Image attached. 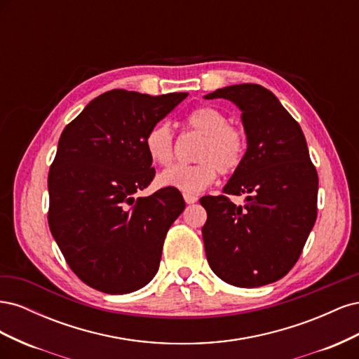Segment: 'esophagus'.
Instances as JSON below:
<instances>
[{
  "label": "esophagus",
  "instance_id": "obj_1",
  "mask_svg": "<svg viewBox=\"0 0 359 359\" xmlns=\"http://www.w3.org/2000/svg\"><path fill=\"white\" fill-rule=\"evenodd\" d=\"M182 196H184V201H186V203H189V205L198 201V196H194V194H190V193H184Z\"/></svg>",
  "mask_w": 359,
  "mask_h": 359
}]
</instances>
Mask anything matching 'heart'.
<instances>
[{
  "label": "heart",
  "instance_id": "obj_1",
  "mask_svg": "<svg viewBox=\"0 0 359 359\" xmlns=\"http://www.w3.org/2000/svg\"><path fill=\"white\" fill-rule=\"evenodd\" d=\"M186 124L194 133L202 136L198 144L194 165H175L158 175L163 187L177 189L186 193H199L217 180L219 170L232 173L243 163L247 149L245 132L229 124V118L212 106H202L191 111ZM149 160L166 166L173 158V135L169 124L158 123L148 130L144 139Z\"/></svg>",
  "mask_w": 359,
  "mask_h": 359
}]
</instances>
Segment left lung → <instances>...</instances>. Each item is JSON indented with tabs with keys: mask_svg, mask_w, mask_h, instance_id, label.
I'll return each mask as SVG.
<instances>
[{
	"mask_svg": "<svg viewBox=\"0 0 359 359\" xmlns=\"http://www.w3.org/2000/svg\"><path fill=\"white\" fill-rule=\"evenodd\" d=\"M240 107L247 151L220 196H203L206 259L223 281L257 287L297 264L318 215L319 178L299 124L269 90L231 85L206 94ZM248 194L246 205L229 194Z\"/></svg>",
	"mask_w": 359,
	"mask_h": 359,
	"instance_id": "left-lung-1",
	"label": "left lung"
}]
</instances>
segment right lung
<instances>
[{
  "label": "right lung",
  "instance_id": "right-lung-1",
  "mask_svg": "<svg viewBox=\"0 0 359 359\" xmlns=\"http://www.w3.org/2000/svg\"><path fill=\"white\" fill-rule=\"evenodd\" d=\"M187 95L112 90L62 130L48 177V222L66 262L93 289L130 293L157 274L186 202L168 187L147 198L135 193L156 175L145 135Z\"/></svg>",
  "mask_w": 359,
  "mask_h": 359
}]
</instances>
